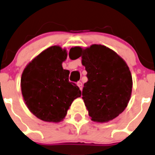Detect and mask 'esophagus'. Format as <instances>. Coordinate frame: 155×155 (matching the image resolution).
<instances>
[{"label": "esophagus", "instance_id": "34e87169", "mask_svg": "<svg viewBox=\"0 0 155 155\" xmlns=\"http://www.w3.org/2000/svg\"><path fill=\"white\" fill-rule=\"evenodd\" d=\"M77 85L79 87V88H80L81 91H82V82L79 81V82H77Z\"/></svg>", "mask_w": 155, "mask_h": 155}]
</instances>
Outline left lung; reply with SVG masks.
Instances as JSON below:
<instances>
[{
	"instance_id": "left-lung-1",
	"label": "left lung",
	"mask_w": 155,
	"mask_h": 155,
	"mask_svg": "<svg viewBox=\"0 0 155 155\" xmlns=\"http://www.w3.org/2000/svg\"><path fill=\"white\" fill-rule=\"evenodd\" d=\"M70 53L72 60L82 57L87 71L82 94L91 120L103 123L117 117L127 107L132 93L133 79L125 61L101 45L85 50L72 48Z\"/></svg>"
}]
</instances>
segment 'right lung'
<instances>
[{
    "label": "right lung",
    "mask_w": 155,
    "mask_h": 155,
    "mask_svg": "<svg viewBox=\"0 0 155 155\" xmlns=\"http://www.w3.org/2000/svg\"><path fill=\"white\" fill-rule=\"evenodd\" d=\"M65 49L52 46L27 65L21 78L22 97L30 111L40 120L60 122L72 102L81 96L79 88L69 81L70 71L64 70Z\"/></svg>",
    "instance_id": "obj_1"
}]
</instances>
